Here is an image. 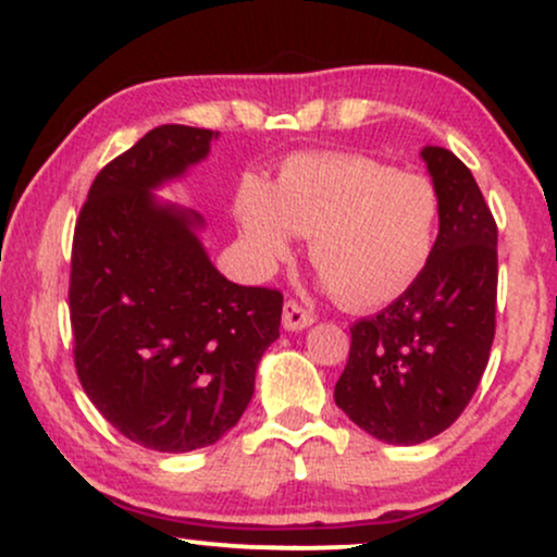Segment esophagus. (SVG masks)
<instances>
[{
	"mask_svg": "<svg viewBox=\"0 0 557 557\" xmlns=\"http://www.w3.org/2000/svg\"><path fill=\"white\" fill-rule=\"evenodd\" d=\"M314 322V314H311L309 309H306V306H300L298 300H285V306H283V324H285V330H304V327H309V324Z\"/></svg>",
	"mask_w": 557,
	"mask_h": 557,
	"instance_id": "1",
	"label": "esophagus"
}]
</instances>
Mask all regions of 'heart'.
I'll list each match as a JSON object with an SVG mask.
<instances>
[{"label":"heart","instance_id":"heart-1","mask_svg":"<svg viewBox=\"0 0 557 557\" xmlns=\"http://www.w3.org/2000/svg\"><path fill=\"white\" fill-rule=\"evenodd\" d=\"M440 209L430 177L359 154L290 157L272 190L243 183L235 201L261 259H285L293 230L311 238V264L350 309H380L419 283L437 248Z\"/></svg>","mask_w":557,"mask_h":557}]
</instances>
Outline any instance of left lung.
Segmentation results:
<instances>
[{
  "mask_svg": "<svg viewBox=\"0 0 557 557\" xmlns=\"http://www.w3.org/2000/svg\"><path fill=\"white\" fill-rule=\"evenodd\" d=\"M440 194L434 257L406 296L350 327L335 403L382 443L445 432L474 398L497 311V225L471 170L453 151H421Z\"/></svg>",
  "mask_w": 557,
  "mask_h": 557,
  "instance_id": "left-lung-1",
  "label": "left lung"
}]
</instances>
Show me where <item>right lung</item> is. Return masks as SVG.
I'll return each instance as SVG.
<instances>
[{
  "instance_id": "obj_1",
  "label": "right lung",
  "mask_w": 557,
  "mask_h": 557,
  "mask_svg": "<svg viewBox=\"0 0 557 557\" xmlns=\"http://www.w3.org/2000/svg\"><path fill=\"white\" fill-rule=\"evenodd\" d=\"M214 136L188 125L146 133L101 168L73 233L75 372L114 430L159 453L233 430L280 337L283 293L222 277L196 235L201 216L149 190L201 162Z\"/></svg>"
}]
</instances>
